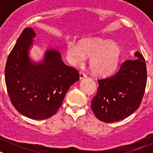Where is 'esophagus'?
<instances>
[{
  "instance_id": "esophagus-1",
  "label": "esophagus",
  "mask_w": 153,
  "mask_h": 153,
  "mask_svg": "<svg viewBox=\"0 0 153 153\" xmlns=\"http://www.w3.org/2000/svg\"><path fill=\"white\" fill-rule=\"evenodd\" d=\"M86 77V74L83 72H80L79 73V79H84V78Z\"/></svg>"
}]
</instances>
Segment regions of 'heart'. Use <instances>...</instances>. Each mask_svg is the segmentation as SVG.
<instances>
[{"label":"heart","mask_w":153,"mask_h":153,"mask_svg":"<svg viewBox=\"0 0 153 153\" xmlns=\"http://www.w3.org/2000/svg\"><path fill=\"white\" fill-rule=\"evenodd\" d=\"M67 55L69 62L74 66L83 63L85 56H89L93 72L106 76L117 68L120 57V48L116 42L108 40L83 39L79 45L74 42H69Z\"/></svg>","instance_id":"obj_1"}]
</instances>
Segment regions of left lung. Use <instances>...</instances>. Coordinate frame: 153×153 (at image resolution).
<instances>
[{
	"mask_svg": "<svg viewBox=\"0 0 153 153\" xmlns=\"http://www.w3.org/2000/svg\"><path fill=\"white\" fill-rule=\"evenodd\" d=\"M134 56L133 60L123 62L116 74L97 80L91 109L102 122L120 121L140 107L146 86V65L140 53L136 51Z\"/></svg>",
	"mask_w": 153,
	"mask_h": 153,
	"instance_id": "8db88e82",
	"label": "left lung"
}]
</instances>
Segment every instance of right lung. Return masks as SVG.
<instances>
[{"label":"right lung","instance_id":"right-lung-1","mask_svg":"<svg viewBox=\"0 0 153 153\" xmlns=\"http://www.w3.org/2000/svg\"><path fill=\"white\" fill-rule=\"evenodd\" d=\"M35 36L32 28L23 30L8 56L4 75L14 108L28 118L41 120L57 112L69 88L79 80V74L63 63L56 50H47L40 63L31 62L29 49Z\"/></svg>","mask_w":153,"mask_h":153}]
</instances>
